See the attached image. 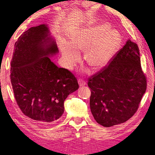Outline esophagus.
Wrapping results in <instances>:
<instances>
[{"mask_svg": "<svg viewBox=\"0 0 155 155\" xmlns=\"http://www.w3.org/2000/svg\"><path fill=\"white\" fill-rule=\"evenodd\" d=\"M78 83L79 84V86L81 87H83L87 84L86 82H85L83 79H82V78H79V79L78 80Z\"/></svg>", "mask_w": 155, "mask_h": 155, "instance_id": "34e87169", "label": "esophagus"}]
</instances>
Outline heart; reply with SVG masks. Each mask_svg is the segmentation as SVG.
Wrapping results in <instances>:
<instances>
[{"label":"heart","mask_w":155,"mask_h":155,"mask_svg":"<svg viewBox=\"0 0 155 155\" xmlns=\"http://www.w3.org/2000/svg\"><path fill=\"white\" fill-rule=\"evenodd\" d=\"M107 23L83 28L71 37V44L64 42L61 47L66 67L73 68L81 59L78 51H84V60L92 70L106 65L116 52L121 42L118 31L110 29Z\"/></svg>","instance_id":"1"}]
</instances>
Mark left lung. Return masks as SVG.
Here are the masks:
<instances>
[{"instance_id":"left-lung-1","label":"left lung","mask_w":155,"mask_h":155,"mask_svg":"<svg viewBox=\"0 0 155 155\" xmlns=\"http://www.w3.org/2000/svg\"><path fill=\"white\" fill-rule=\"evenodd\" d=\"M91 113L105 127L123 123L136 113L147 89L139 49L130 39L109 64L88 78Z\"/></svg>"}]
</instances>
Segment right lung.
<instances>
[{
    "label": "right lung",
    "instance_id": "add662e5",
    "mask_svg": "<svg viewBox=\"0 0 155 155\" xmlns=\"http://www.w3.org/2000/svg\"><path fill=\"white\" fill-rule=\"evenodd\" d=\"M14 51L10 77L18 106L40 123L57 121L64 113L65 99L79 86L71 72L51 60L58 49L47 25L25 31Z\"/></svg>",
    "mask_w": 155,
    "mask_h": 155
}]
</instances>
